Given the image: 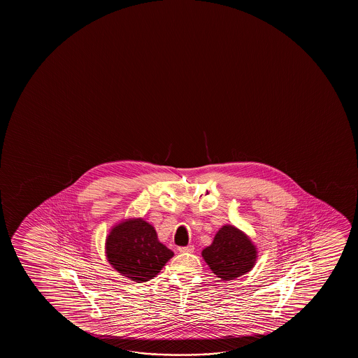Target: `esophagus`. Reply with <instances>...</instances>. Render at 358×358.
I'll return each mask as SVG.
<instances>
[{"label": "esophagus", "mask_w": 358, "mask_h": 358, "mask_svg": "<svg viewBox=\"0 0 358 358\" xmlns=\"http://www.w3.org/2000/svg\"><path fill=\"white\" fill-rule=\"evenodd\" d=\"M178 252H181V253H192V252H194V245H186V247H178Z\"/></svg>", "instance_id": "esophagus-1"}]
</instances>
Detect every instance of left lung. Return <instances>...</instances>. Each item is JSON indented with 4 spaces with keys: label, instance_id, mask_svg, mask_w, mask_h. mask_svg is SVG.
I'll return each instance as SVG.
<instances>
[{
    "label": "left lung",
    "instance_id": "obj_1",
    "mask_svg": "<svg viewBox=\"0 0 358 358\" xmlns=\"http://www.w3.org/2000/svg\"><path fill=\"white\" fill-rule=\"evenodd\" d=\"M211 271L221 280H235L255 266L257 250L250 238L235 226L221 227L209 247L201 252Z\"/></svg>",
    "mask_w": 358,
    "mask_h": 358
}]
</instances>
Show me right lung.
I'll return each mask as SVG.
<instances>
[{"label":"right lung","instance_id":"right-lung-1","mask_svg":"<svg viewBox=\"0 0 358 358\" xmlns=\"http://www.w3.org/2000/svg\"><path fill=\"white\" fill-rule=\"evenodd\" d=\"M108 263L120 274L136 282L155 278L173 252L157 240V231L143 219L123 221L106 240Z\"/></svg>","mask_w":358,"mask_h":358}]
</instances>
